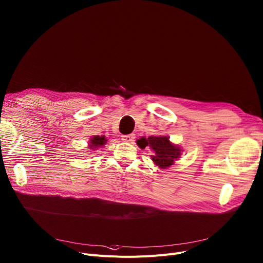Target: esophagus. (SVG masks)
<instances>
[{"mask_svg":"<svg viewBox=\"0 0 263 263\" xmlns=\"http://www.w3.org/2000/svg\"><path fill=\"white\" fill-rule=\"evenodd\" d=\"M134 138H135L134 134H127V135H123L122 136V139L124 141H126V142H131V141L134 140Z\"/></svg>","mask_w":263,"mask_h":263,"instance_id":"esophagus-1","label":"esophagus"}]
</instances>
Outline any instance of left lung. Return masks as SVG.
<instances>
[{"mask_svg": "<svg viewBox=\"0 0 263 263\" xmlns=\"http://www.w3.org/2000/svg\"><path fill=\"white\" fill-rule=\"evenodd\" d=\"M136 142L140 149L150 148L154 151V155H151L152 160L161 169L168 168L180 156L179 147L171 144L169 137L166 136L141 137L140 139H137Z\"/></svg>", "mask_w": 263, "mask_h": 263, "instance_id": "1", "label": "left lung"}]
</instances>
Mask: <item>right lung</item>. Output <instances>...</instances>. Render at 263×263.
<instances>
[{"instance_id":"right-lung-1","label":"right lung","mask_w":263,"mask_h":263,"mask_svg":"<svg viewBox=\"0 0 263 263\" xmlns=\"http://www.w3.org/2000/svg\"><path fill=\"white\" fill-rule=\"evenodd\" d=\"M105 136H94L90 140V149H98L106 144Z\"/></svg>"}]
</instances>
